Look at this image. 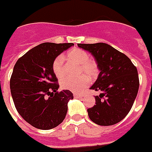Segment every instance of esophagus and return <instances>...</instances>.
<instances>
[{"label": "esophagus", "instance_id": "obj_1", "mask_svg": "<svg viewBox=\"0 0 152 152\" xmlns=\"http://www.w3.org/2000/svg\"><path fill=\"white\" fill-rule=\"evenodd\" d=\"M74 96L75 98H81L82 97V94H74Z\"/></svg>", "mask_w": 152, "mask_h": 152}]
</instances>
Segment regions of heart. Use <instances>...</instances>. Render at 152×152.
I'll return each instance as SVG.
<instances>
[{
  "label": "heart",
  "instance_id": "b5f03b06",
  "mask_svg": "<svg viewBox=\"0 0 152 152\" xmlns=\"http://www.w3.org/2000/svg\"><path fill=\"white\" fill-rule=\"evenodd\" d=\"M68 58L80 65L81 72L83 71L89 77H95L98 74V68L94 61H90V55L86 51L80 49H72L67 53ZM63 56H58L53 62V71L57 77H63L64 71ZM90 83L88 77L86 75H81L77 77H64L61 81V86L65 90L72 91L74 93H78L86 88Z\"/></svg>",
  "mask_w": 152,
  "mask_h": 152
}]
</instances>
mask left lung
I'll return each mask as SVG.
<instances>
[{"label":"left lung","mask_w":152,"mask_h":152,"mask_svg":"<svg viewBox=\"0 0 152 152\" xmlns=\"http://www.w3.org/2000/svg\"><path fill=\"white\" fill-rule=\"evenodd\" d=\"M77 46L93 55L100 71L90 89L102 93L95 97L96 105L87 109L89 118L100 126L117 124L126 117L137 96L140 81L136 67L127 56L107 43Z\"/></svg>","instance_id":"obj_1"}]
</instances>
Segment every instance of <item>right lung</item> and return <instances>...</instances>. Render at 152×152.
Segmentation results:
<instances>
[{"mask_svg": "<svg viewBox=\"0 0 152 152\" xmlns=\"http://www.w3.org/2000/svg\"><path fill=\"white\" fill-rule=\"evenodd\" d=\"M73 43L45 42L18 59L10 78V91L19 115L41 130L54 128L63 122L68 102L74 99L67 90L58 92V78L53 71L54 59Z\"/></svg>", "mask_w": 152, "mask_h": 152, "instance_id": "obj_1", "label": "right lung"}]
</instances>
